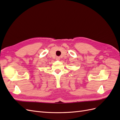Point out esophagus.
I'll return each mask as SVG.
<instances>
[{
    "mask_svg": "<svg viewBox=\"0 0 120 120\" xmlns=\"http://www.w3.org/2000/svg\"><path fill=\"white\" fill-rule=\"evenodd\" d=\"M60 57H56V60H60Z\"/></svg>",
    "mask_w": 120,
    "mask_h": 120,
    "instance_id": "1",
    "label": "esophagus"
}]
</instances>
